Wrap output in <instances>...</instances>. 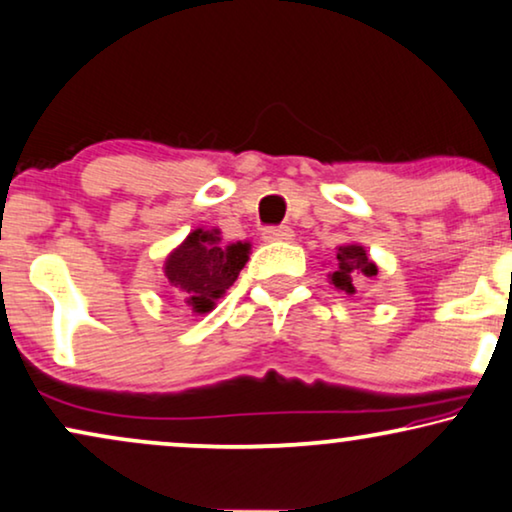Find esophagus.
<instances>
[{
    "instance_id": "34e87169",
    "label": "esophagus",
    "mask_w": 512,
    "mask_h": 512,
    "mask_svg": "<svg viewBox=\"0 0 512 512\" xmlns=\"http://www.w3.org/2000/svg\"><path fill=\"white\" fill-rule=\"evenodd\" d=\"M262 238L267 243H276V241H293V229H288V226H269V229H264Z\"/></svg>"
}]
</instances>
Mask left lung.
Here are the masks:
<instances>
[{"label":"left lung","instance_id":"8db88e82","mask_svg":"<svg viewBox=\"0 0 512 512\" xmlns=\"http://www.w3.org/2000/svg\"><path fill=\"white\" fill-rule=\"evenodd\" d=\"M378 274V267L371 257L366 255V248L361 243H345L335 248V264L328 274V283L340 293L354 295L361 278H371Z\"/></svg>","mask_w":512,"mask_h":512}]
</instances>
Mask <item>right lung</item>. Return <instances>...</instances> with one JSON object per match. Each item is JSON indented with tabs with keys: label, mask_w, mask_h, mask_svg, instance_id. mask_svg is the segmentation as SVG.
Segmentation results:
<instances>
[{
	"label": "right lung",
	"mask_w": 512,
	"mask_h": 512,
	"mask_svg": "<svg viewBox=\"0 0 512 512\" xmlns=\"http://www.w3.org/2000/svg\"><path fill=\"white\" fill-rule=\"evenodd\" d=\"M222 231L198 226L165 257V276L193 314H208L234 286L250 257V243L222 245Z\"/></svg>",
	"instance_id": "1"
}]
</instances>
